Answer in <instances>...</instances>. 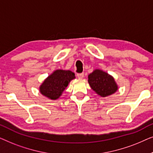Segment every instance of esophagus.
<instances>
[{"label":"esophagus","mask_w":153,"mask_h":153,"mask_svg":"<svg viewBox=\"0 0 153 153\" xmlns=\"http://www.w3.org/2000/svg\"><path fill=\"white\" fill-rule=\"evenodd\" d=\"M76 76L79 79H82L84 77V74L83 73H80V74H77Z\"/></svg>","instance_id":"obj_1"}]
</instances>
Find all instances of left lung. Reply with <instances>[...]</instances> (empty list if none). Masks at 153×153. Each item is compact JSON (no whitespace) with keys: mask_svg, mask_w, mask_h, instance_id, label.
I'll list each match as a JSON object with an SVG mask.
<instances>
[{"mask_svg":"<svg viewBox=\"0 0 153 153\" xmlns=\"http://www.w3.org/2000/svg\"><path fill=\"white\" fill-rule=\"evenodd\" d=\"M88 81L91 88L102 97L111 95L118 90L114 77L99 69L93 70L88 75Z\"/></svg>","mask_w":153,"mask_h":153,"instance_id":"1","label":"left lung"}]
</instances>
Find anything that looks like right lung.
Masks as SVG:
<instances>
[{
  "label": "right lung",
  "mask_w": 153,
  "mask_h": 153,
  "mask_svg": "<svg viewBox=\"0 0 153 153\" xmlns=\"http://www.w3.org/2000/svg\"><path fill=\"white\" fill-rule=\"evenodd\" d=\"M75 79L70 70H56L45 79L39 86V92L45 97L56 100L62 95L70 82Z\"/></svg>",
  "instance_id": "1"
}]
</instances>
